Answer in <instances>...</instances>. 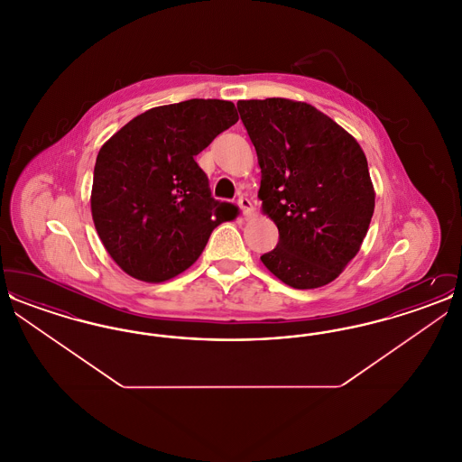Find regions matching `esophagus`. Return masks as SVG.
Wrapping results in <instances>:
<instances>
[{
	"label": "esophagus",
	"instance_id": "obj_1",
	"mask_svg": "<svg viewBox=\"0 0 462 462\" xmlns=\"http://www.w3.org/2000/svg\"><path fill=\"white\" fill-rule=\"evenodd\" d=\"M237 204H239V208H241L242 213H244L245 217H249V215L253 213V202H251L249 199L241 196L239 200H237Z\"/></svg>",
	"mask_w": 462,
	"mask_h": 462
}]
</instances>
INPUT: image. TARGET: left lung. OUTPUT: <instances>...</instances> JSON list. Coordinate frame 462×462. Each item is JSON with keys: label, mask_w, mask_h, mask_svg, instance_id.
Instances as JSON below:
<instances>
[{"label": "left lung", "mask_w": 462, "mask_h": 462, "mask_svg": "<svg viewBox=\"0 0 462 462\" xmlns=\"http://www.w3.org/2000/svg\"><path fill=\"white\" fill-rule=\"evenodd\" d=\"M262 168L264 215L279 244L264 266L287 286L332 282L358 253L374 213L367 159L352 134L307 102H237Z\"/></svg>", "instance_id": "1"}]
</instances>
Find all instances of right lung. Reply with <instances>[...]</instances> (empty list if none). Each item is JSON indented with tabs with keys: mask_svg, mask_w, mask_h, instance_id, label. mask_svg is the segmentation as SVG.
<instances>
[{
	"mask_svg": "<svg viewBox=\"0 0 462 462\" xmlns=\"http://www.w3.org/2000/svg\"><path fill=\"white\" fill-rule=\"evenodd\" d=\"M239 119L236 106L192 98L133 117L97 155L91 217L110 258L143 282L198 262L234 206L211 198L196 155Z\"/></svg>",
	"mask_w": 462,
	"mask_h": 462,
	"instance_id": "obj_1",
	"label": "right lung"
}]
</instances>
